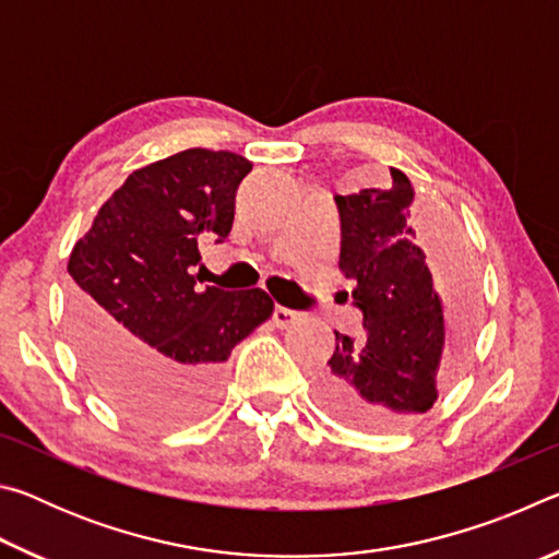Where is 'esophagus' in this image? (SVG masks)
Instances as JSON below:
<instances>
[{
    "label": "esophagus",
    "mask_w": 559,
    "mask_h": 559,
    "mask_svg": "<svg viewBox=\"0 0 559 559\" xmlns=\"http://www.w3.org/2000/svg\"><path fill=\"white\" fill-rule=\"evenodd\" d=\"M273 323H276L278 328H293V325H298L300 323V313H296V310H290V308H276L273 310Z\"/></svg>",
    "instance_id": "obj_1"
}]
</instances>
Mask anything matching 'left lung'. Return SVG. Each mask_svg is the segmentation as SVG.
Returning a JSON list of instances; mask_svg holds the SVG:
<instances>
[{
    "label": "left lung",
    "instance_id": "left-lung-1",
    "mask_svg": "<svg viewBox=\"0 0 559 559\" xmlns=\"http://www.w3.org/2000/svg\"><path fill=\"white\" fill-rule=\"evenodd\" d=\"M390 175V189L335 197L343 226L337 266L357 283L365 333H335V353L318 377L320 406L367 431H396L431 409L471 325L468 288L459 281L443 296L433 288L409 222V177L394 167Z\"/></svg>",
    "mask_w": 559,
    "mask_h": 559
}]
</instances>
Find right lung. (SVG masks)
I'll use <instances>...</instances> for the list:
<instances>
[{"label": "right lung", "instance_id": "1", "mask_svg": "<svg viewBox=\"0 0 559 559\" xmlns=\"http://www.w3.org/2000/svg\"><path fill=\"white\" fill-rule=\"evenodd\" d=\"M241 155L189 147L130 173L69 257L71 330L93 382L128 416H202L231 349L273 316L266 290L197 286L200 241L234 224Z\"/></svg>", "mask_w": 559, "mask_h": 559}]
</instances>
